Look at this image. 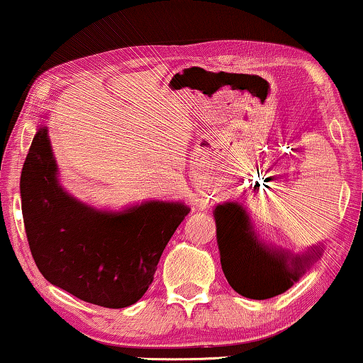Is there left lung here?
Instances as JSON below:
<instances>
[{
    "instance_id": "left-lung-1",
    "label": "left lung",
    "mask_w": 363,
    "mask_h": 363,
    "mask_svg": "<svg viewBox=\"0 0 363 363\" xmlns=\"http://www.w3.org/2000/svg\"><path fill=\"white\" fill-rule=\"evenodd\" d=\"M214 219L224 277L233 290L251 300L281 295L322 256L320 246L298 256L266 245L256 235L250 214L238 203L216 206Z\"/></svg>"
}]
</instances>
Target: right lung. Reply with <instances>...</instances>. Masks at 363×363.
Returning a JSON list of instances; mask_svg holds the SVG:
<instances>
[{
	"mask_svg": "<svg viewBox=\"0 0 363 363\" xmlns=\"http://www.w3.org/2000/svg\"><path fill=\"white\" fill-rule=\"evenodd\" d=\"M26 238L45 279L86 303L125 308L152 283L162 251L189 208L144 201L122 211L97 209L63 189L47 123H38L23 164Z\"/></svg>",
	"mask_w": 363,
	"mask_h": 363,
	"instance_id": "obj_1",
	"label": "right lung"
}]
</instances>
